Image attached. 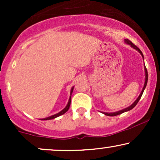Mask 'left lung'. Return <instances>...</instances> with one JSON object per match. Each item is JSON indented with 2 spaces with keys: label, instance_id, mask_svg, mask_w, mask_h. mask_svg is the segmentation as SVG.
<instances>
[{
  "label": "left lung",
  "instance_id": "8db88e82",
  "mask_svg": "<svg viewBox=\"0 0 160 160\" xmlns=\"http://www.w3.org/2000/svg\"><path fill=\"white\" fill-rule=\"evenodd\" d=\"M125 43H127V44L130 45V46H131L132 47H133L134 49H136V50L138 51V52L141 53V56H142L143 58H144V56H143V53L141 52V51L140 50V49H139L138 47H137L136 46H135V44H134L133 43H132V42L130 41L129 40H128V39H125ZM144 71H145V82H144V87H143V89H142V91H141V94L139 95V96L138 97V98L136 99V100L135 101V102H134L133 104H132L131 105L129 106V107H128V108H125V109H123V110H121V111H120L114 112V113H105V112H102V113H103L104 114H105V115H107V116H110V117H114V116L120 115V114H121V113H124V112H126V111H130V110H132V109L133 108H135V106H136V104H138V102H139V100H140V99H141V96H142V94H143V92H144V90L145 87H146V86H147V83H148V71H147V68H146V67H145V65H144Z\"/></svg>",
  "mask_w": 160,
  "mask_h": 160
}]
</instances>
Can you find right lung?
I'll return each mask as SVG.
<instances>
[{
	"label": "right lung",
	"mask_w": 160,
	"mask_h": 160,
	"mask_svg": "<svg viewBox=\"0 0 160 160\" xmlns=\"http://www.w3.org/2000/svg\"><path fill=\"white\" fill-rule=\"evenodd\" d=\"M73 90H74V86H73L72 88H71V92H70V98H69V100H68V104L66 105V107L64 108L62 111H61L59 112V113H56V114H54L52 116H50V117H47V118H44V119H42L41 120H52V119H55L56 118V117H59V116H61L62 114H64V113H66L68 111L69 108H70V105H71V95H72V92H73Z\"/></svg>",
	"instance_id": "1"
}]
</instances>
